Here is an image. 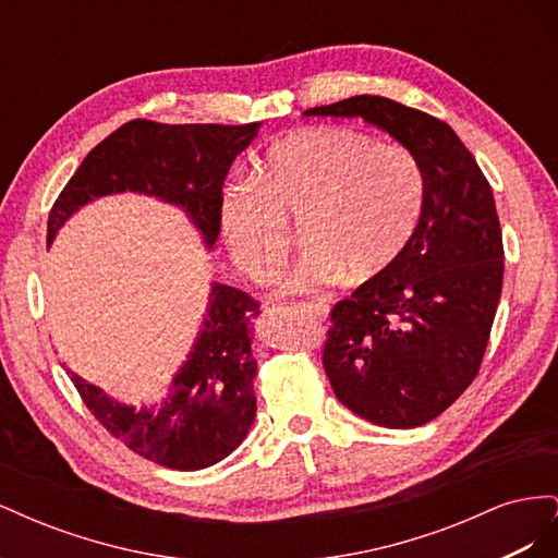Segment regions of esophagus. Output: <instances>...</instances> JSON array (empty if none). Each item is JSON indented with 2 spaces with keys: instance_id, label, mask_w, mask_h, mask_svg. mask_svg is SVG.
<instances>
[{
  "instance_id": "34e87169",
  "label": "esophagus",
  "mask_w": 558,
  "mask_h": 558,
  "mask_svg": "<svg viewBox=\"0 0 558 558\" xmlns=\"http://www.w3.org/2000/svg\"><path fill=\"white\" fill-rule=\"evenodd\" d=\"M300 307L312 312V314L318 316V318H326V314H328V305H326V302H300Z\"/></svg>"
}]
</instances>
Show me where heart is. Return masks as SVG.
Listing matches in <instances>:
<instances>
[{
	"instance_id": "b5f03b06",
	"label": "heart",
	"mask_w": 558,
	"mask_h": 558,
	"mask_svg": "<svg viewBox=\"0 0 558 558\" xmlns=\"http://www.w3.org/2000/svg\"><path fill=\"white\" fill-rule=\"evenodd\" d=\"M426 207V177L412 150L351 128H307L275 142L251 179L226 185L221 230L244 275L281 267L298 221L305 256L281 279L286 293H314L349 277L391 269Z\"/></svg>"
}]
</instances>
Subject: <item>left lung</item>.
Instances as JSON below:
<instances>
[{"label":"left lung","mask_w":558,"mask_h":558,"mask_svg":"<svg viewBox=\"0 0 558 558\" xmlns=\"http://www.w3.org/2000/svg\"><path fill=\"white\" fill-rule=\"evenodd\" d=\"M305 116H361L412 150L426 207L384 275L330 310L324 367L342 404L377 426L440 416L477 377L502 291V232L492 185L440 118L379 95Z\"/></svg>","instance_id":"1"}]
</instances>
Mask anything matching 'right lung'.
Instances as JSON below:
<instances>
[{
    "label": "right lung",
    "mask_w": 558,
    "mask_h": 558,
    "mask_svg": "<svg viewBox=\"0 0 558 558\" xmlns=\"http://www.w3.org/2000/svg\"><path fill=\"white\" fill-rule=\"evenodd\" d=\"M260 123L167 125L137 118L99 142L48 214V244L78 207L111 193H146L183 207L211 246L221 232L223 181ZM260 302L214 283L199 337L158 404L132 408L70 373L81 400L116 440L172 470H202L242 445L256 416L251 320Z\"/></svg>",
    "instance_id": "right-lung-1"
}]
</instances>
